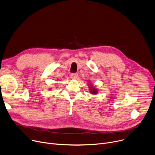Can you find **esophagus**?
I'll use <instances>...</instances> for the list:
<instances>
[{
    "label": "esophagus",
    "mask_w": 155,
    "mask_h": 155,
    "mask_svg": "<svg viewBox=\"0 0 155 155\" xmlns=\"http://www.w3.org/2000/svg\"><path fill=\"white\" fill-rule=\"evenodd\" d=\"M78 74L77 73H72V74H71V78H72V79H76L77 78H78Z\"/></svg>",
    "instance_id": "34e87169"
}]
</instances>
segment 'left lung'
Listing matches in <instances>:
<instances>
[{
  "label": "left lung",
  "instance_id": "1",
  "mask_svg": "<svg viewBox=\"0 0 155 155\" xmlns=\"http://www.w3.org/2000/svg\"><path fill=\"white\" fill-rule=\"evenodd\" d=\"M90 93L93 94H96L97 93H98V91L95 89L94 87H93V86H90Z\"/></svg>",
  "mask_w": 155,
  "mask_h": 155
}]
</instances>
